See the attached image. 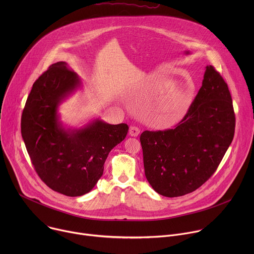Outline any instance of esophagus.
<instances>
[{"instance_id":"34e87169","label":"esophagus","mask_w":254,"mask_h":254,"mask_svg":"<svg viewBox=\"0 0 254 254\" xmlns=\"http://www.w3.org/2000/svg\"><path fill=\"white\" fill-rule=\"evenodd\" d=\"M139 131H140L139 128L137 127H135V126H131L129 127V134L131 136H137L139 134Z\"/></svg>"}]
</instances>
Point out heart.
<instances>
[{"instance_id":"b5f03b06","label":"heart","mask_w":254,"mask_h":254,"mask_svg":"<svg viewBox=\"0 0 254 254\" xmlns=\"http://www.w3.org/2000/svg\"><path fill=\"white\" fill-rule=\"evenodd\" d=\"M186 108L183 93H171L165 96L155 108V122L161 127H170L182 117Z\"/></svg>"}]
</instances>
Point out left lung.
<instances>
[{"label":"left lung","mask_w":254,"mask_h":254,"mask_svg":"<svg viewBox=\"0 0 254 254\" xmlns=\"http://www.w3.org/2000/svg\"><path fill=\"white\" fill-rule=\"evenodd\" d=\"M234 130L228 85L208 65L201 88L177 127L140 134L144 175L150 185L170 198L197 190L218 168Z\"/></svg>","instance_id":"left-lung-1"}]
</instances>
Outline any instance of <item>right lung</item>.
Segmentation results:
<instances>
[{
  "mask_svg": "<svg viewBox=\"0 0 254 254\" xmlns=\"http://www.w3.org/2000/svg\"><path fill=\"white\" fill-rule=\"evenodd\" d=\"M80 83L65 62L52 64L34 82L21 120L22 137L36 173L49 188L69 197L92 190L108 154L128 131L127 124L100 120L78 129H65L58 106Z\"/></svg>",
  "mask_w": 254,
  "mask_h": 254,
  "instance_id": "add662e5",
  "label": "right lung"
}]
</instances>
